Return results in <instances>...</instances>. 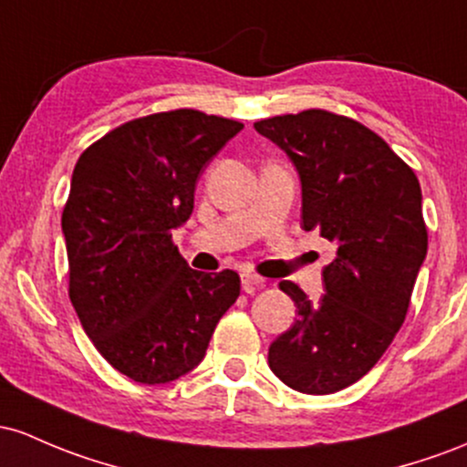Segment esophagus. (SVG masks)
Listing matches in <instances>:
<instances>
[{
	"label": "esophagus",
	"instance_id": "1",
	"mask_svg": "<svg viewBox=\"0 0 467 467\" xmlns=\"http://www.w3.org/2000/svg\"><path fill=\"white\" fill-rule=\"evenodd\" d=\"M240 280H243V291L244 293H254V291H258V289H262V286H265V280H262L260 275L251 274V271H244V274L240 275Z\"/></svg>",
	"mask_w": 467,
	"mask_h": 467
}]
</instances>
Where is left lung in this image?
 <instances>
[{"label":"left lung","mask_w":467,"mask_h":467,"mask_svg":"<svg viewBox=\"0 0 467 467\" xmlns=\"http://www.w3.org/2000/svg\"><path fill=\"white\" fill-rule=\"evenodd\" d=\"M302 181V229L337 244L311 302L289 280L296 324L269 347L271 370L293 390L328 395L361 379L395 339L428 251L421 187L379 134L359 120L302 109L255 120Z\"/></svg>","instance_id":"1"}]
</instances>
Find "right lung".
<instances>
[{
	"mask_svg": "<svg viewBox=\"0 0 467 467\" xmlns=\"http://www.w3.org/2000/svg\"><path fill=\"white\" fill-rule=\"evenodd\" d=\"M240 130L201 109L148 114L94 140L72 171L61 216L67 296L99 353L139 384L196 368L240 296L235 271H193L171 240L202 167Z\"/></svg>",
	"mask_w": 467,
	"mask_h": 467,
	"instance_id": "add662e5",
	"label": "right lung"
}]
</instances>
